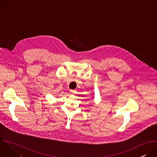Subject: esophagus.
<instances>
[{
	"label": "esophagus",
	"instance_id": "esophagus-1",
	"mask_svg": "<svg viewBox=\"0 0 157 157\" xmlns=\"http://www.w3.org/2000/svg\"><path fill=\"white\" fill-rule=\"evenodd\" d=\"M75 92L76 91L75 90H70V93H71V94H74L75 93Z\"/></svg>",
	"mask_w": 157,
	"mask_h": 157
}]
</instances>
